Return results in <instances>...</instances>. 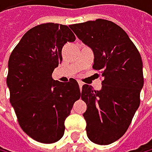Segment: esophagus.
Returning <instances> with one entry per match:
<instances>
[{
	"label": "esophagus",
	"mask_w": 152,
	"mask_h": 152,
	"mask_svg": "<svg viewBox=\"0 0 152 152\" xmlns=\"http://www.w3.org/2000/svg\"><path fill=\"white\" fill-rule=\"evenodd\" d=\"M78 84H79V86H80V88H82L83 86H84V83H83L82 81H78Z\"/></svg>",
	"instance_id": "obj_1"
}]
</instances>
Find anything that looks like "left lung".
Wrapping results in <instances>:
<instances>
[{"label": "left lung", "mask_w": 152, "mask_h": 152, "mask_svg": "<svg viewBox=\"0 0 152 152\" xmlns=\"http://www.w3.org/2000/svg\"><path fill=\"white\" fill-rule=\"evenodd\" d=\"M76 36L92 49L93 68L104 77L102 89L84 85L83 114L91 142L109 145L125 134L140 106L144 86L141 55L125 30L113 22L98 19L72 24Z\"/></svg>", "instance_id": "8db88e82"}]
</instances>
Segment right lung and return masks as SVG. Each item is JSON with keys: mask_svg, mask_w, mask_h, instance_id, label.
<instances>
[{"mask_svg": "<svg viewBox=\"0 0 152 152\" xmlns=\"http://www.w3.org/2000/svg\"><path fill=\"white\" fill-rule=\"evenodd\" d=\"M75 35L53 23L32 27L10 54L6 84L22 129L35 141L51 144L64 133V120L81 97L75 79L61 83L52 72L62 63V48Z\"/></svg>", "mask_w": 152, "mask_h": 152, "instance_id": "1", "label": "right lung"}]
</instances>
